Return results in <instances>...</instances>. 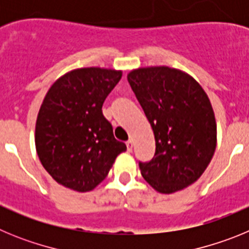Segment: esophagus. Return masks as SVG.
Instances as JSON below:
<instances>
[{"label":"esophagus","mask_w":249,"mask_h":249,"mask_svg":"<svg viewBox=\"0 0 249 249\" xmlns=\"http://www.w3.org/2000/svg\"><path fill=\"white\" fill-rule=\"evenodd\" d=\"M126 146H127V151L131 152L132 148H133V141H127Z\"/></svg>","instance_id":"esophagus-1"}]
</instances>
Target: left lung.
Wrapping results in <instances>:
<instances>
[{"instance_id":"8db88e82","label":"left lung","mask_w":249,"mask_h":249,"mask_svg":"<svg viewBox=\"0 0 249 249\" xmlns=\"http://www.w3.org/2000/svg\"><path fill=\"white\" fill-rule=\"evenodd\" d=\"M155 133V157L140 162L142 177L160 193L195 183L217 143L210 98L190 74L169 67L138 68L127 76Z\"/></svg>"}]
</instances>
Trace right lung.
<instances>
[{
  "mask_svg": "<svg viewBox=\"0 0 249 249\" xmlns=\"http://www.w3.org/2000/svg\"><path fill=\"white\" fill-rule=\"evenodd\" d=\"M122 72L98 67L68 72L51 86L36 122L37 155L57 183L89 192L127 149L102 113Z\"/></svg>",
  "mask_w": 249,
  "mask_h": 249,
  "instance_id": "1",
  "label": "right lung"
}]
</instances>
